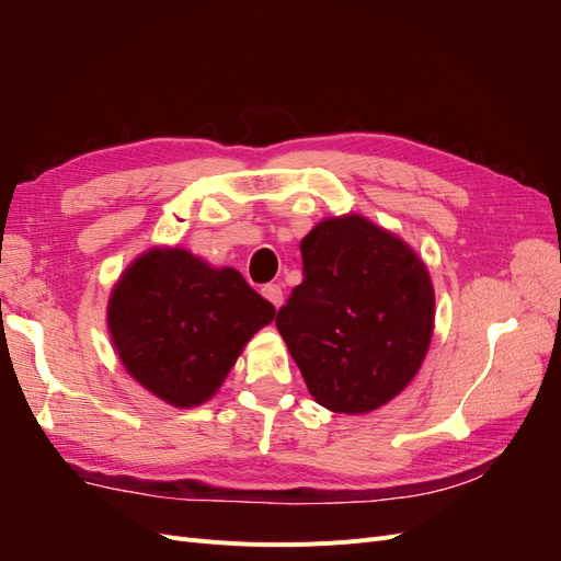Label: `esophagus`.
<instances>
[{
	"mask_svg": "<svg viewBox=\"0 0 561 561\" xmlns=\"http://www.w3.org/2000/svg\"><path fill=\"white\" fill-rule=\"evenodd\" d=\"M262 295H264L271 304H274L276 309L283 304V290H280V285H274V283L264 285V287H262Z\"/></svg>",
	"mask_w": 561,
	"mask_h": 561,
	"instance_id": "obj_1",
	"label": "esophagus"
}]
</instances>
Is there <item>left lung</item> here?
Listing matches in <instances>:
<instances>
[{
    "instance_id": "obj_1",
    "label": "left lung",
    "mask_w": 561,
    "mask_h": 561,
    "mask_svg": "<svg viewBox=\"0 0 561 561\" xmlns=\"http://www.w3.org/2000/svg\"><path fill=\"white\" fill-rule=\"evenodd\" d=\"M299 248L304 280L278 309L276 328L318 404L377 410L412 381L428 351V271L358 215L325 219Z\"/></svg>"
}]
</instances>
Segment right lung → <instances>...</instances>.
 Wrapping results in <instances>:
<instances>
[{
    "instance_id": "right-lung-1",
    "label": "right lung",
    "mask_w": 561,
    "mask_h": 561,
    "mask_svg": "<svg viewBox=\"0 0 561 561\" xmlns=\"http://www.w3.org/2000/svg\"><path fill=\"white\" fill-rule=\"evenodd\" d=\"M276 309L236 268L149 250L114 287L110 332L124 367L175 407L206 402Z\"/></svg>"
}]
</instances>
